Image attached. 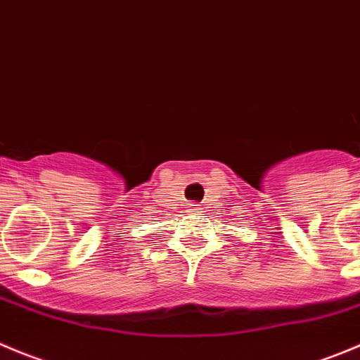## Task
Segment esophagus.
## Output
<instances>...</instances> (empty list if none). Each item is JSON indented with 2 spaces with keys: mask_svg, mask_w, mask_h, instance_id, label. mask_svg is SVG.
Instances as JSON below:
<instances>
[{
  "mask_svg": "<svg viewBox=\"0 0 360 360\" xmlns=\"http://www.w3.org/2000/svg\"><path fill=\"white\" fill-rule=\"evenodd\" d=\"M190 211L191 212H200L202 211V205L197 204V202H193V204H190Z\"/></svg>",
  "mask_w": 360,
  "mask_h": 360,
  "instance_id": "obj_1",
  "label": "esophagus"
}]
</instances>
